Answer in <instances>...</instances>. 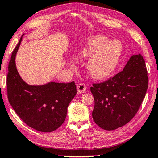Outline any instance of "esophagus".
Returning a JSON list of instances; mask_svg holds the SVG:
<instances>
[{
	"instance_id": "1",
	"label": "esophagus",
	"mask_w": 158,
	"mask_h": 158,
	"mask_svg": "<svg viewBox=\"0 0 158 158\" xmlns=\"http://www.w3.org/2000/svg\"><path fill=\"white\" fill-rule=\"evenodd\" d=\"M77 91L79 92V94L81 93H83V92H85L86 91V86L85 85H84L82 83H79V85H77Z\"/></svg>"
}]
</instances>
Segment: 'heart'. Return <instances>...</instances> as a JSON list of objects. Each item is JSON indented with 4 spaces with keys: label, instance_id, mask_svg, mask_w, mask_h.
Listing matches in <instances>:
<instances>
[{
    "label": "heart",
    "instance_id": "1",
    "mask_svg": "<svg viewBox=\"0 0 158 158\" xmlns=\"http://www.w3.org/2000/svg\"><path fill=\"white\" fill-rule=\"evenodd\" d=\"M123 53V45L118 40L109 42L106 36L89 39L80 50V56L91 58L87 64L88 73L95 79H104L110 76L116 68Z\"/></svg>",
    "mask_w": 158,
    "mask_h": 158
}]
</instances>
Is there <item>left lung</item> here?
Wrapping results in <instances>:
<instances>
[{
  "instance_id": "left-lung-1",
  "label": "left lung",
  "mask_w": 158,
  "mask_h": 158,
  "mask_svg": "<svg viewBox=\"0 0 158 158\" xmlns=\"http://www.w3.org/2000/svg\"><path fill=\"white\" fill-rule=\"evenodd\" d=\"M148 87L144 58L140 54L134 55L121 72L104 82L92 84L94 121L108 131L126 125L137 113Z\"/></svg>"
}]
</instances>
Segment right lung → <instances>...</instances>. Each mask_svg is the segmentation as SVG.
<instances>
[{"mask_svg": "<svg viewBox=\"0 0 158 158\" xmlns=\"http://www.w3.org/2000/svg\"><path fill=\"white\" fill-rule=\"evenodd\" d=\"M22 37L8 64L6 81L8 101L16 114L29 127L42 132L53 131L66 119L67 108L77 94V87L73 81L66 84L51 81L40 86L29 85L24 81L15 63Z\"/></svg>", "mask_w": 158, "mask_h": 158, "instance_id": "add662e5", "label": "right lung"}]
</instances>
